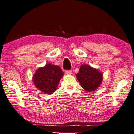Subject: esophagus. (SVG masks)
<instances>
[{"label":"esophagus","mask_w":134,"mask_h":134,"mask_svg":"<svg viewBox=\"0 0 134 134\" xmlns=\"http://www.w3.org/2000/svg\"><path fill=\"white\" fill-rule=\"evenodd\" d=\"M72 71L71 70H67V71H66V75H72Z\"/></svg>","instance_id":"34e87169"}]
</instances>
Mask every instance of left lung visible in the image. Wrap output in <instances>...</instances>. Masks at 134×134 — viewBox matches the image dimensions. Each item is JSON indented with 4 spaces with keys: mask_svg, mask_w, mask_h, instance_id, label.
<instances>
[{
    "mask_svg": "<svg viewBox=\"0 0 134 134\" xmlns=\"http://www.w3.org/2000/svg\"><path fill=\"white\" fill-rule=\"evenodd\" d=\"M76 77L84 90L87 92H92L102 84L103 75L97 69L84 64L80 66Z\"/></svg>",
    "mask_w": 134,
    "mask_h": 134,
    "instance_id": "1",
    "label": "left lung"
}]
</instances>
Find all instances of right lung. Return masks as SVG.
<instances>
[{
	"instance_id": "1",
	"label": "right lung",
	"mask_w": 134,
	"mask_h": 134,
	"mask_svg": "<svg viewBox=\"0 0 134 134\" xmlns=\"http://www.w3.org/2000/svg\"><path fill=\"white\" fill-rule=\"evenodd\" d=\"M63 75L64 72L60 67L48 63L37 69L32 80L38 90L47 94H52L57 90Z\"/></svg>"
}]
</instances>
